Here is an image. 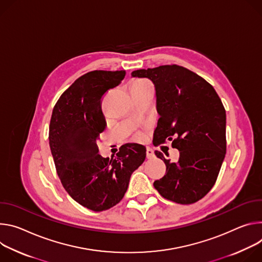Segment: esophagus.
Returning a JSON list of instances; mask_svg holds the SVG:
<instances>
[{
	"label": "esophagus",
	"mask_w": 262,
	"mask_h": 262,
	"mask_svg": "<svg viewBox=\"0 0 262 262\" xmlns=\"http://www.w3.org/2000/svg\"><path fill=\"white\" fill-rule=\"evenodd\" d=\"M155 157L154 151L151 148H147V158L148 159H153Z\"/></svg>",
	"instance_id": "34e87169"
}]
</instances>
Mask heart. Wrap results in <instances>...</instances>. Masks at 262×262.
I'll return each mask as SVG.
<instances>
[{"label": "heart", "instance_id": "1", "mask_svg": "<svg viewBox=\"0 0 262 262\" xmlns=\"http://www.w3.org/2000/svg\"><path fill=\"white\" fill-rule=\"evenodd\" d=\"M153 90L152 84L147 80H136L133 82L131 86V92H141V91H148Z\"/></svg>", "mask_w": 262, "mask_h": 262}]
</instances>
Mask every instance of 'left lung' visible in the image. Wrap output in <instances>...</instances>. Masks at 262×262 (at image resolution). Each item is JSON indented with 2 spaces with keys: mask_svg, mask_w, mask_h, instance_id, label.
<instances>
[{
  "mask_svg": "<svg viewBox=\"0 0 262 262\" xmlns=\"http://www.w3.org/2000/svg\"><path fill=\"white\" fill-rule=\"evenodd\" d=\"M132 77L150 79L156 90L160 118L154 132L156 146L171 141L180 152L171 162L163 154L165 175L154 187L178 204H192L214 185L226 154V110L212 87L195 73L177 66L137 70Z\"/></svg>",
  "mask_w": 262,
  "mask_h": 262,
  "instance_id": "left-lung-1",
  "label": "left lung"
}]
</instances>
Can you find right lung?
<instances>
[{
  "label": "right lung",
  "mask_w": 262,
  "mask_h": 262,
  "mask_svg": "<svg viewBox=\"0 0 262 262\" xmlns=\"http://www.w3.org/2000/svg\"><path fill=\"white\" fill-rule=\"evenodd\" d=\"M125 71H93L78 78L54 106L49 143L64 189L93 211L115 206L132 172L146 159V148L126 143L112 158L99 154L97 140L106 128L102 98L125 78Z\"/></svg>",
  "instance_id": "right-lung-1"
}]
</instances>
